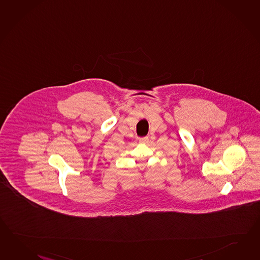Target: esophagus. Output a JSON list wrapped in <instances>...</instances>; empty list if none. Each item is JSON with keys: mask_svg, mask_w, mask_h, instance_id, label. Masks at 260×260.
<instances>
[{"mask_svg": "<svg viewBox=\"0 0 260 260\" xmlns=\"http://www.w3.org/2000/svg\"><path fill=\"white\" fill-rule=\"evenodd\" d=\"M148 141H149V137H143V138H140L139 139V142L140 143H148Z\"/></svg>", "mask_w": 260, "mask_h": 260, "instance_id": "obj_1", "label": "esophagus"}]
</instances>
